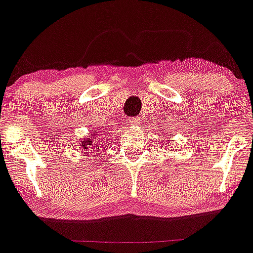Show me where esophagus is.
Here are the masks:
<instances>
[{
	"instance_id": "1",
	"label": "esophagus",
	"mask_w": 253,
	"mask_h": 253,
	"mask_svg": "<svg viewBox=\"0 0 253 253\" xmlns=\"http://www.w3.org/2000/svg\"><path fill=\"white\" fill-rule=\"evenodd\" d=\"M130 123L131 125H135V124H139V123H140V118H138V117H135V118H133V119H130Z\"/></svg>"
}]
</instances>
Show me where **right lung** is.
Instances as JSON below:
<instances>
[{
    "instance_id": "obj_1",
    "label": "right lung",
    "mask_w": 253,
    "mask_h": 253,
    "mask_svg": "<svg viewBox=\"0 0 253 253\" xmlns=\"http://www.w3.org/2000/svg\"><path fill=\"white\" fill-rule=\"evenodd\" d=\"M100 140H102V139H100L98 131H92L90 136H88V138H84L83 141L81 143L82 149H84V154L92 153V151H94L95 149L104 148V144H103V141H100ZM85 151H87L86 153H85Z\"/></svg>"
}]
</instances>
